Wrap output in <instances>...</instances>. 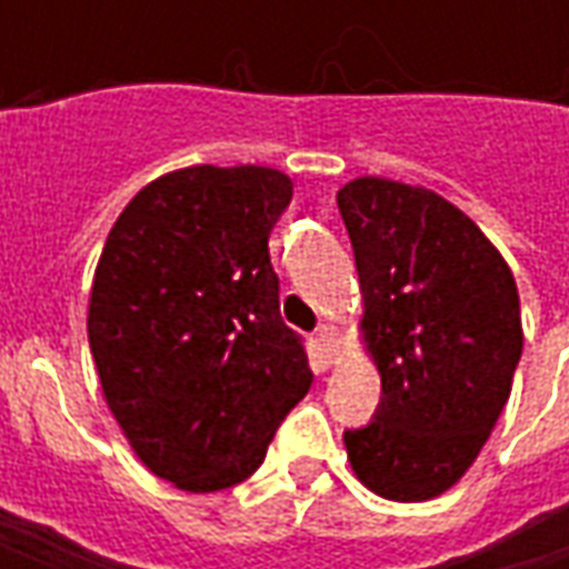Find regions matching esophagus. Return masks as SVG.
Segmentation results:
<instances>
[{
	"mask_svg": "<svg viewBox=\"0 0 569 569\" xmlns=\"http://www.w3.org/2000/svg\"><path fill=\"white\" fill-rule=\"evenodd\" d=\"M317 341H320L322 353L329 359L338 357V341H341V332H338V326H332V322H326V326H320L317 329Z\"/></svg>",
	"mask_w": 569,
	"mask_h": 569,
	"instance_id": "obj_1",
	"label": "esophagus"
}]
</instances>
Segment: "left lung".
Masks as SVG:
<instances>
[{"label": "left lung", "instance_id": "left-lung-1", "mask_svg": "<svg viewBox=\"0 0 569 569\" xmlns=\"http://www.w3.org/2000/svg\"><path fill=\"white\" fill-rule=\"evenodd\" d=\"M362 292L359 335L381 375L369 427L347 429L353 476L423 502L476 463L525 347L512 268L463 210L423 186L359 176L338 191Z\"/></svg>", "mask_w": 569, "mask_h": 569}]
</instances>
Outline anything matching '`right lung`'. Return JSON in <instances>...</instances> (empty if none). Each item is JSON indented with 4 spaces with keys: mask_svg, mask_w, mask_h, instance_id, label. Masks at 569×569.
Listing matches in <instances>:
<instances>
[{
    "mask_svg": "<svg viewBox=\"0 0 569 569\" xmlns=\"http://www.w3.org/2000/svg\"><path fill=\"white\" fill-rule=\"evenodd\" d=\"M289 200L273 167H182L133 194L97 261L88 341L106 406L142 466L188 493L252 476L313 383L268 256Z\"/></svg>",
    "mask_w": 569,
    "mask_h": 569,
    "instance_id": "obj_1",
    "label": "right lung"
}]
</instances>
